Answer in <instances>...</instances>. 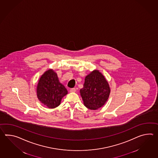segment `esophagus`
<instances>
[{"label":"esophagus","mask_w":158,"mask_h":158,"mask_svg":"<svg viewBox=\"0 0 158 158\" xmlns=\"http://www.w3.org/2000/svg\"><path fill=\"white\" fill-rule=\"evenodd\" d=\"M70 91L71 92H76V89L75 88H71Z\"/></svg>","instance_id":"obj_1"}]
</instances>
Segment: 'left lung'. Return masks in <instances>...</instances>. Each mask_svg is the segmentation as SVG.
Returning <instances> with one entry per match:
<instances>
[{
	"mask_svg": "<svg viewBox=\"0 0 158 158\" xmlns=\"http://www.w3.org/2000/svg\"><path fill=\"white\" fill-rule=\"evenodd\" d=\"M110 91L104 77L98 70H94L86 76L80 92L84 105L88 109L96 110L104 105Z\"/></svg>",
	"mask_w": 158,
	"mask_h": 158,
	"instance_id": "1",
	"label": "left lung"
}]
</instances>
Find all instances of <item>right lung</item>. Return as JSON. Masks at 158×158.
I'll return each instance as SVG.
<instances>
[{
	"instance_id": "add662e5",
	"label": "right lung",
	"mask_w": 158,
	"mask_h": 158,
	"mask_svg": "<svg viewBox=\"0 0 158 158\" xmlns=\"http://www.w3.org/2000/svg\"><path fill=\"white\" fill-rule=\"evenodd\" d=\"M37 94L39 100L44 105L49 108H54L60 105L62 98L67 94V91L60 83L57 74L49 70L40 77Z\"/></svg>"
}]
</instances>
